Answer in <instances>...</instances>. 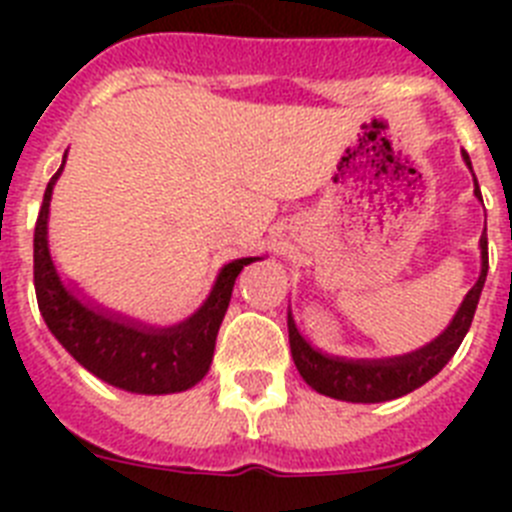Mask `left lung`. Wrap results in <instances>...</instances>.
I'll return each instance as SVG.
<instances>
[{
	"mask_svg": "<svg viewBox=\"0 0 512 512\" xmlns=\"http://www.w3.org/2000/svg\"><path fill=\"white\" fill-rule=\"evenodd\" d=\"M464 161L472 169L467 151H464ZM474 194L482 200L477 179H474ZM479 248H482V274H479L477 284L467 292L449 328L443 330L438 338H433L428 346L413 351V354L372 361L338 359V356L320 354L318 348H312L300 336V330H297L295 320H292V312H289V348H292L297 372L302 374V379L315 392L346 402H384L418 390L420 384L436 377L443 366L449 364L451 356L456 354V348L461 346V341L467 336L469 325H472L474 310H477L479 295H482V287H485L487 279V233H482V238H479Z\"/></svg>",
	"mask_w": 512,
	"mask_h": 512,
	"instance_id": "8db88e82",
	"label": "left lung"
}]
</instances>
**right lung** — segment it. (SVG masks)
Returning <instances> with one entry per match:
<instances>
[{
  "label": "right lung",
  "mask_w": 512,
  "mask_h": 512,
  "mask_svg": "<svg viewBox=\"0 0 512 512\" xmlns=\"http://www.w3.org/2000/svg\"><path fill=\"white\" fill-rule=\"evenodd\" d=\"M61 171L63 164L45 187L33 241L35 295L45 325L87 372L112 387L135 395H171L189 390L210 372L217 330L228 310L235 277L256 259L225 264L205 305L192 318L171 328H148L92 307L61 282L48 251V207Z\"/></svg>",
  "instance_id": "add662e5"
}]
</instances>
